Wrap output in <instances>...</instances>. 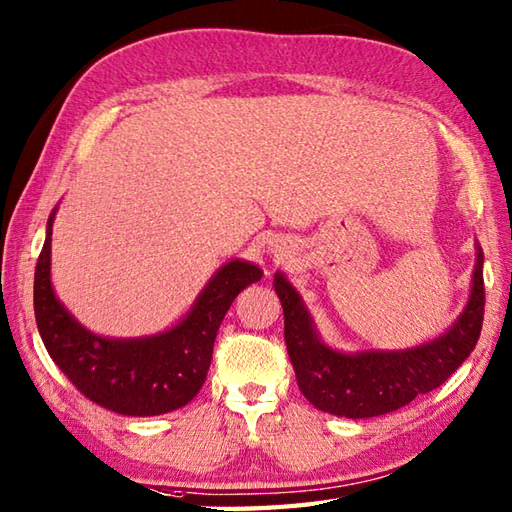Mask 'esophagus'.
I'll return each instance as SVG.
<instances>
[{
    "label": "esophagus",
    "mask_w": 512,
    "mask_h": 512,
    "mask_svg": "<svg viewBox=\"0 0 512 512\" xmlns=\"http://www.w3.org/2000/svg\"><path fill=\"white\" fill-rule=\"evenodd\" d=\"M285 256V252H282V247H276V258H282Z\"/></svg>",
    "instance_id": "obj_1"
}]
</instances>
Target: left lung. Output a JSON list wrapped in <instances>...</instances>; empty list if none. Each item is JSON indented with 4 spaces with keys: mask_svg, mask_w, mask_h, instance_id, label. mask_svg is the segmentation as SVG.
I'll return each mask as SVG.
<instances>
[{
    "mask_svg": "<svg viewBox=\"0 0 512 512\" xmlns=\"http://www.w3.org/2000/svg\"><path fill=\"white\" fill-rule=\"evenodd\" d=\"M484 254L478 245L473 285L464 311L445 335L405 350L339 352L322 342L311 313L285 274L274 287L285 313V342L295 379L306 401L317 410L370 418L399 410L418 394L445 383L480 339L484 320Z\"/></svg>",
    "mask_w": 512,
    "mask_h": 512,
    "instance_id": "obj_1",
    "label": "left lung"
}]
</instances>
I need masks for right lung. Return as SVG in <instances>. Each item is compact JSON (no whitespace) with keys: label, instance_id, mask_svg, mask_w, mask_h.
<instances>
[{"label":"right lung","instance_id":"obj_1","mask_svg":"<svg viewBox=\"0 0 512 512\" xmlns=\"http://www.w3.org/2000/svg\"><path fill=\"white\" fill-rule=\"evenodd\" d=\"M56 208L34 269V317L52 361L78 392L116 414L157 416L184 407L208 377L212 346L227 309L238 293L263 278V271L247 260H230L170 331L135 339L100 337L76 322L54 295L50 254Z\"/></svg>","mask_w":512,"mask_h":512}]
</instances>
